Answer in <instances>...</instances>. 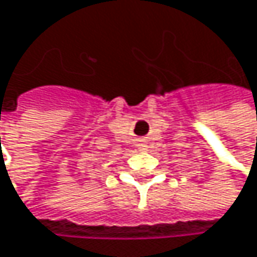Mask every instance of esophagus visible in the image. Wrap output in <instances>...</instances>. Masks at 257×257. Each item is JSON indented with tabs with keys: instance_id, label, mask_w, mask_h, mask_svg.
Here are the masks:
<instances>
[{
	"instance_id": "1",
	"label": "esophagus",
	"mask_w": 257,
	"mask_h": 257,
	"mask_svg": "<svg viewBox=\"0 0 257 257\" xmlns=\"http://www.w3.org/2000/svg\"><path fill=\"white\" fill-rule=\"evenodd\" d=\"M138 149H140V150H146V149H147V144H146L144 141H140V143H138Z\"/></svg>"
}]
</instances>
